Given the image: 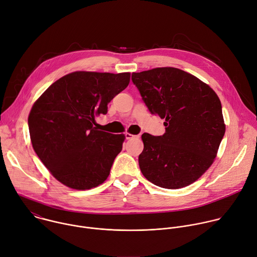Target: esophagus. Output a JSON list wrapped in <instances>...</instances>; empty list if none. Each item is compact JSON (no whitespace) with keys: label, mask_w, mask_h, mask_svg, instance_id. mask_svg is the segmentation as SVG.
<instances>
[{"label":"esophagus","mask_w":257,"mask_h":257,"mask_svg":"<svg viewBox=\"0 0 257 257\" xmlns=\"http://www.w3.org/2000/svg\"><path fill=\"white\" fill-rule=\"evenodd\" d=\"M125 137H126V139H132V138H139L140 136L139 135H133V134H130L129 132H126Z\"/></svg>","instance_id":"obj_1"}]
</instances>
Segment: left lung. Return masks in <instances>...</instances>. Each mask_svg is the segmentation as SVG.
Returning a JSON list of instances; mask_svg holds the SVG:
<instances>
[{"label":"left lung","mask_w":257,"mask_h":257,"mask_svg":"<svg viewBox=\"0 0 257 257\" xmlns=\"http://www.w3.org/2000/svg\"><path fill=\"white\" fill-rule=\"evenodd\" d=\"M132 81L150 112L166 119L164 135H141V173L162 188L192 184L213 163L225 135L221 100L206 83L178 68L132 73Z\"/></svg>","instance_id":"left-lung-1"}]
</instances>
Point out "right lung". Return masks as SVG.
<instances>
[{
	"mask_svg": "<svg viewBox=\"0 0 257 257\" xmlns=\"http://www.w3.org/2000/svg\"><path fill=\"white\" fill-rule=\"evenodd\" d=\"M130 82V73L76 71L54 82L28 116L32 148L62 184L86 190L103 183L122 151L124 134L98 130L95 117Z\"/></svg>",
	"mask_w": 257,
	"mask_h": 257,
	"instance_id": "1",
	"label": "right lung"
}]
</instances>
